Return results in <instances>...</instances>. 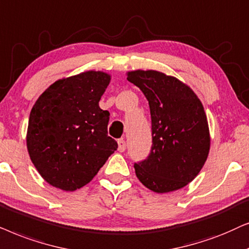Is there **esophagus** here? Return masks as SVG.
Listing matches in <instances>:
<instances>
[{
	"label": "esophagus",
	"mask_w": 249,
	"mask_h": 249,
	"mask_svg": "<svg viewBox=\"0 0 249 249\" xmlns=\"http://www.w3.org/2000/svg\"><path fill=\"white\" fill-rule=\"evenodd\" d=\"M118 143V151L119 152H124L125 149H126V144H125V141L123 140V139H119L117 141Z\"/></svg>",
	"instance_id": "1"
}]
</instances>
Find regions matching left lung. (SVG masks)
Masks as SVG:
<instances>
[{
	"mask_svg": "<svg viewBox=\"0 0 249 249\" xmlns=\"http://www.w3.org/2000/svg\"><path fill=\"white\" fill-rule=\"evenodd\" d=\"M126 76L143 92L151 115V151L134 165L137 178L157 194L178 190L199 174L210 154L204 106L190 86L174 76L152 69Z\"/></svg>",
	"mask_w": 249,
	"mask_h": 249,
	"instance_id": "1",
	"label": "left lung"
}]
</instances>
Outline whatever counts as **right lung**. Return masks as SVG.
<instances>
[{
    "mask_svg": "<svg viewBox=\"0 0 249 249\" xmlns=\"http://www.w3.org/2000/svg\"><path fill=\"white\" fill-rule=\"evenodd\" d=\"M111 76L86 71L55 81L33 106L26 144L52 187L75 191L92 181L118 144L108 137L109 111L99 101Z\"/></svg>",
    "mask_w": 249,
    "mask_h": 249,
    "instance_id": "add662e5",
    "label": "right lung"
}]
</instances>
